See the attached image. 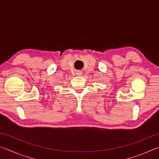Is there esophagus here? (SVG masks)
Masks as SVG:
<instances>
[{
    "label": "esophagus",
    "mask_w": 159,
    "mask_h": 159,
    "mask_svg": "<svg viewBox=\"0 0 159 159\" xmlns=\"http://www.w3.org/2000/svg\"><path fill=\"white\" fill-rule=\"evenodd\" d=\"M76 74L78 75V76H81V75H82V72H81V71H78L77 73H76Z\"/></svg>",
    "instance_id": "obj_1"
}]
</instances>
